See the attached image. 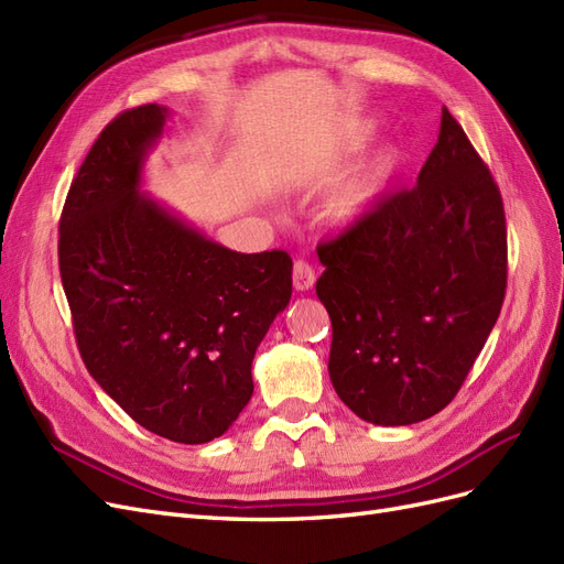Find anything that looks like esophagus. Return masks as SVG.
I'll return each mask as SVG.
<instances>
[{"instance_id": "esophagus-1", "label": "esophagus", "mask_w": 564, "mask_h": 564, "mask_svg": "<svg viewBox=\"0 0 564 564\" xmlns=\"http://www.w3.org/2000/svg\"><path fill=\"white\" fill-rule=\"evenodd\" d=\"M315 284V270L308 261L299 259L294 263V289L296 292H308V289H313Z\"/></svg>"}]
</instances>
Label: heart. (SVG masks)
Here are the masks:
<instances>
[{"mask_svg":"<svg viewBox=\"0 0 564 564\" xmlns=\"http://www.w3.org/2000/svg\"><path fill=\"white\" fill-rule=\"evenodd\" d=\"M371 133V127H362L355 131L352 145H360L367 135ZM402 162V150L400 145L390 143L383 145L377 155H373L360 172L350 176L338 191L327 199V207L324 214L332 220L334 226H352L357 220H362L373 207H377L388 185L395 176Z\"/></svg>","mask_w":564,"mask_h":564,"instance_id":"obj_1","label":"heart"}]
</instances>
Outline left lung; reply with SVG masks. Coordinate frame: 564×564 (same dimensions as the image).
<instances>
[{
	"label": "left lung",
	"instance_id": "8db88e82",
	"mask_svg": "<svg viewBox=\"0 0 564 564\" xmlns=\"http://www.w3.org/2000/svg\"><path fill=\"white\" fill-rule=\"evenodd\" d=\"M317 256L338 398L377 425L442 412L506 296L501 193L447 108L416 187L379 202Z\"/></svg>",
	"mask_w": 564,
	"mask_h": 564
}]
</instances>
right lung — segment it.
<instances>
[{
	"mask_svg": "<svg viewBox=\"0 0 564 564\" xmlns=\"http://www.w3.org/2000/svg\"><path fill=\"white\" fill-rule=\"evenodd\" d=\"M169 108L100 131L61 216L58 263L82 360L160 437L204 445L251 400L256 348L292 299L286 251L240 253L143 193Z\"/></svg>",
	"mask_w": 564,
	"mask_h": 564,
	"instance_id": "obj_1",
	"label": "right lung"
}]
</instances>
